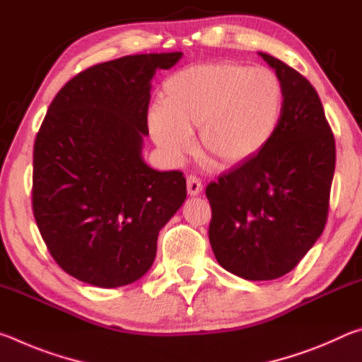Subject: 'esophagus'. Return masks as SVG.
<instances>
[{
  "label": "esophagus",
  "mask_w": 362,
  "mask_h": 362,
  "mask_svg": "<svg viewBox=\"0 0 362 362\" xmlns=\"http://www.w3.org/2000/svg\"><path fill=\"white\" fill-rule=\"evenodd\" d=\"M187 192L189 196H198L201 192H203V183L194 175H188L187 177Z\"/></svg>",
  "instance_id": "1"
}]
</instances>
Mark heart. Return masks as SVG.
<instances>
[{
	"label": "heart",
	"instance_id": "1",
	"mask_svg": "<svg viewBox=\"0 0 362 362\" xmlns=\"http://www.w3.org/2000/svg\"><path fill=\"white\" fill-rule=\"evenodd\" d=\"M283 108V84L272 70L235 62L192 65L164 81L161 103L148 112V129L163 155L179 163L193 151L192 132L199 127L214 163L233 168L273 142Z\"/></svg>",
	"mask_w": 362,
	"mask_h": 362
}]
</instances>
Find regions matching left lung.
Listing matches in <instances>:
<instances>
[{
	"label": "left lung",
	"mask_w": 362,
	"mask_h": 362,
	"mask_svg": "<svg viewBox=\"0 0 362 362\" xmlns=\"http://www.w3.org/2000/svg\"><path fill=\"white\" fill-rule=\"evenodd\" d=\"M259 56L283 84V119L259 156L206 188L209 241L226 272L249 281L284 276L326 226L335 170V140L320 95L298 71Z\"/></svg>",
	"instance_id": "8db88e82"
}]
</instances>
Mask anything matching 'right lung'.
Segmentation results:
<instances>
[{"label": "right lung", "instance_id": "right-lung-1", "mask_svg": "<svg viewBox=\"0 0 362 362\" xmlns=\"http://www.w3.org/2000/svg\"><path fill=\"white\" fill-rule=\"evenodd\" d=\"M182 52L137 54L90 66L49 105L33 150V214L59 267L83 283L144 276L159 230L187 198L179 170L144 161L151 78Z\"/></svg>", "mask_w": 362, "mask_h": 362}]
</instances>
